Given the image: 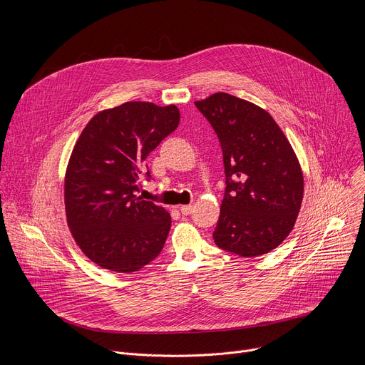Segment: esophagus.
Masks as SVG:
<instances>
[{
  "label": "esophagus",
  "instance_id": "34e87169",
  "mask_svg": "<svg viewBox=\"0 0 365 365\" xmlns=\"http://www.w3.org/2000/svg\"><path fill=\"white\" fill-rule=\"evenodd\" d=\"M180 212H182V215H190L193 212V206L192 205H183V206H180Z\"/></svg>",
  "mask_w": 365,
  "mask_h": 365
}]
</instances>
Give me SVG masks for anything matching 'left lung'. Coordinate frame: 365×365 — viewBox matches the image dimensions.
<instances>
[{
	"label": "left lung",
	"instance_id": "obj_1",
	"mask_svg": "<svg viewBox=\"0 0 365 365\" xmlns=\"http://www.w3.org/2000/svg\"><path fill=\"white\" fill-rule=\"evenodd\" d=\"M218 135L225 193L215 244L240 257L274 250L289 235L303 199L296 154L272 115L254 103L220 92L195 102Z\"/></svg>",
	"mask_w": 365,
	"mask_h": 365
}]
</instances>
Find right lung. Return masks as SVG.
<instances>
[{
	"label": "right lung",
	"instance_id": "right-lung-1",
	"mask_svg": "<svg viewBox=\"0 0 365 365\" xmlns=\"http://www.w3.org/2000/svg\"><path fill=\"white\" fill-rule=\"evenodd\" d=\"M178 107L125 102L96 114L83 128L66 172L68 224L99 267L133 273L162 252L172 220L165 207L137 196L147 155L172 134Z\"/></svg>",
	"mask_w": 365,
	"mask_h": 365
}]
</instances>
